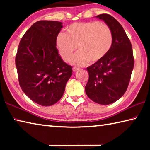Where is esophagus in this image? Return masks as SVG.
Returning a JSON list of instances; mask_svg holds the SVG:
<instances>
[{
    "instance_id": "34e87169",
    "label": "esophagus",
    "mask_w": 150,
    "mask_h": 150,
    "mask_svg": "<svg viewBox=\"0 0 150 150\" xmlns=\"http://www.w3.org/2000/svg\"><path fill=\"white\" fill-rule=\"evenodd\" d=\"M79 70H80V68H79V67H74L73 68V72H76V71H79Z\"/></svg>"
}]
</instances>
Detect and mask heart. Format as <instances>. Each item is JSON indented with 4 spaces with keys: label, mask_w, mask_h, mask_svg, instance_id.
Instances as JSON below:
<instances>
[{
    "label": "heart",
    "mask_w": 150,
    "mask_h": 150,
    "mask_svg": "<svg viewBox=\"0 0 150 150\" xmlns=\"http://www.w3.org/2000/svg\"><path fill=\"white\" fill-rule=\"evenodd\" d=\"M112 41V33L105 22H76L66 28L64 34L57 35L55 45L65 62L71 60L77 46L79 52L71 63L85 65L89 60L95 63L105 58L110 52Z\"/></svg>",
    "instance_id": "obj_1"
}]
</instances>
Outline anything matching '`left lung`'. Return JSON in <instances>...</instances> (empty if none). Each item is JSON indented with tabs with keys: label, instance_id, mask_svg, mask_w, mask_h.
<instances>
[{
	"label": "left lung",
	"instance_id": "1",
	"mask_svg": "<svg viewBox=\"0 0 150 150\" xmlns=\"http://www.w3.org/2000/svg\"><path fill=\"white\" fill-rule=\"evenodd\" d=\"M103 20L112 33V45L105 58L87 68L89 78L85 86L88 97L100 105H110L122 97L128 88L134 59L131 42L121 24L108 14Z\"/></svg>",
	"mask_w": 150,
	"mask_h": 150
}]
</instances>
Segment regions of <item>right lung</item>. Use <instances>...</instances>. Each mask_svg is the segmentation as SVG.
<instances>
[{
  "label": "right lung",
  "instance_id": "1",
  "mask_svg": "<svg viewBox=\"0 0 150 150\" xmlns=\"http://www.w3.org/2000/svg\"><path fill=\"white\" fill-rule=\"evenodd\" d=\"M62 27L58 21H38L25 33L18 47L15 63L20 87L42 106L56 103L72 75V67L62 60L55 45Z\"/></svg>",
  "mask_w": 150,
  "mask_h": 150
}]
</instances>
